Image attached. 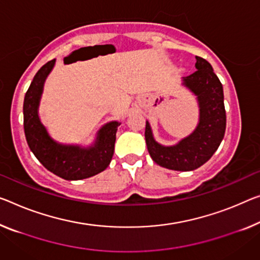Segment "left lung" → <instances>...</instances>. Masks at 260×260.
<instances>
[{"instance_id": "left-lung-1", "label": "left lung", "mask_w": 260, "mask_h": 260, "mask_svg": "<svg viewBox=\"0 0 260 260\" xmlns=\"http://www.w3.org/2000/svg\"><path fill=\"white\" fill-rule=\"evenodd\" d=\"M197 71L183 78V85L198 96L200 122L193 134L174 146L154 141L149 122L145 141L151 158L159 166L174 171H193L202 166L218 149L225 133L226 116L222 83L210 63L197 57Z\"/></svg>"}]
</instances>
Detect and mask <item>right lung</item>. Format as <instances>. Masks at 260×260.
<instances>
[{"instance_id": "obj_1", "label": "right lung", "mask_w": 260, "mask_h": 260, "mask_svg": "<svg viewBox=\"0 0 260 260\" xmlns=\"http://www.w3.org/2000/svg\"><path fill=\"white\" fill-rule=\"evenodd\" d=\"M54 59L41 67L24 98V133L30 150L42 165L65 180H81L105 171L114 155L118 122H110L99 131L98 141L89 149L55 143L38 117V105L44 81L54 65Z\"/></svg>"}]
</instances>
